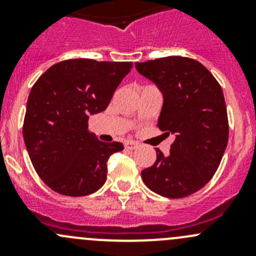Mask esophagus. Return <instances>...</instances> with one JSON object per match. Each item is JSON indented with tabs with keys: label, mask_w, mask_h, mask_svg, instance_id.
Segmentation results:
<instances>
[{
	"label": "esophagus",
	"mask_w": 256,
	"mask_h": 256,
	"mask_svg": "<svg viewBox=\"0 0 256 256\" xmlns=\"http://www.w3.org/2000/svg\"><path fill=\"white\" fill-rule=\"evenodd\" d=\"M138 147V144L134 141H126L125 142V148L126 150H136Z\"/></svg>",
	"instance_id": "34e87169"
}]
</instances>
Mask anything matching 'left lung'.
Instances as JSON below:
<instances>
[{"mask_svg":"<svg viewBox=\"0 0 256 256\" xmlns=\"http://www.w3.org/2000/svg\"><path fill=\"white\" fill-rule=\"evenodd\" d=\"M136 69L164 95L157 126L176 136L167 154L141 172L144 184L160 196L184 198L214 176L229 138L223 92L210 72L187 56H166L136 63Z\"/></svg>","mask_w":256,"mask_h":256,"instance_id":"left-lung-1","label":"left lung"}]
</instances>
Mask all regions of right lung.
Wrapping results in <instances>:
<instances>
[{"mask_svg":"<svg viewBox=\"0 0 256 256\" xmlns=\"http://www.w3.org/2000/svg\"><path fill=\"white\" fill-rule=\"evenodd\" d=\"M132 62L68 59L52 66L32 86L23 138L33 167L54 192L82 197L106 180L108 160L122 151L88 128L90 115L104 112Z\"/></svg>","mask_w":256,"mask_h":256,"instance_id":"1","label":"right lung"}]
</instances>
